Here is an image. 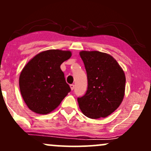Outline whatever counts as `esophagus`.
Listing matches in <instances>:
<instances>
[{"label":"esophagus","mask_w":151,"mask_h":151,"mask_svg":"<svg viewBox=\"0 0 151 151\" xmlns=\"http://www.w3.org/2000/svg\"><path fill=\"white\" fill-rule=\"evenodd\" d=\"M70 88H71V89H72V90H73L74 89V85L73 84H70Z\"/></svg>","instance_id":"esophagus-1"}]
</instances>
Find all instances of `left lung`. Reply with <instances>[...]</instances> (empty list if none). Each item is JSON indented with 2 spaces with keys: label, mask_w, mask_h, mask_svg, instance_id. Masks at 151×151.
<instances>
[{
  "label": "left lung",
  "mask_w": 151,
  "mask_h": 151,
  "mask_svg": "<svg viewBox=\"0 0 151 151\" xmlns=\"http://www.w3.org/2000/svg\"><path fill=\"white\" fill-rule=\"evenodd\" d=\"M87 74L85 94L77 98L82 113L90 119L105 118L121 104L125 92L126 77L113 57L99 51L79 53Z\"/></svg>",
  "instance_id": "1"
}]
</instances>
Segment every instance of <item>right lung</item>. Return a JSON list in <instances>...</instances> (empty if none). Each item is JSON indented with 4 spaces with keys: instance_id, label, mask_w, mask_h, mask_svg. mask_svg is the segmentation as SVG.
I'll use <instances>...</instances> for the list:
<instances>
[{
    "instance_id": "obj_1",
    "label": "right lung",
    "mask_w": 151,
    "mask_h": 151,
    "mask_svg": "<svg viewBox=\"0 0 151 151\" xmlns=\"http://www.w3.org/2000/svg\"><path fill=\"white\" fill-rule=\"evenodd\" d=\"M71 56L70 51L49 50L37 54L24 67L19 86L24 101L31 111L49 114L70 92L60 65Z\"/></svg>"
}]
</instances>
